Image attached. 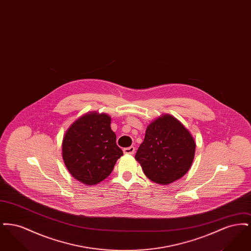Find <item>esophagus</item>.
I'll use <instances>...</instances> for the list:
<instances>
[{"instance_id": "esophagus-1", "label": "esophagus", "mask_w": 251, "mask_h": 251, "mask_svg": "<svg viewBox=\"0 0 251 251\" xmlns=\"http://www.w3.org/2000/svg\"><path fill=\"white\" fill-rule=\"evenodd\" d=\"M134 151H135V149H134V147H128V148H125L124 150H123V152L125 153V154H133L134 153Z\"/></svg>"}]
</instances>
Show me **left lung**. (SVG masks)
Here are the masks:
<instances>
[{
    "label": "left lung",
    "mask_w": 251,
    "mask_h": 251,
    "mask_svg": "<svg viewBox=\"0 0 251 251\" xmlns=\"http://www.w3.org/2000/svg\"><path fill=\"white\" fill-rule=\"evenodd\" d=\"M195 151L190 131L176 118L165 114L148 125L135 160L149 179L167 185L188 172Z\"/></svg>",
    "instance_id": "8db88e82"
}]
</instances>
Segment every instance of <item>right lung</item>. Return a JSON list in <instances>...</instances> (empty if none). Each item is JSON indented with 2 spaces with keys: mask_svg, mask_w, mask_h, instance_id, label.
<instances>
[{
  "mask_svg": "<svg viewBox=\"0 0 251 251\" xmlns=\"http://www.w3.org/2000/svg\"><path fill=\"white\" fill-rule=\"evenodd\" d=\"M105 113L88 112L75 120L65 132L62 157L74 179L95 185L111 174L123 151L111 130Z\"/></svg>",
  "mask_w": 251,
  "mask_h": 251,
  "instance_id": "right-lung-1",
  "label": "right lung"
}]
</instances>
